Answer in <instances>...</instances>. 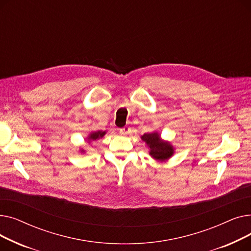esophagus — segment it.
Segmentation results:
<instances>
[{"mask_svg": "<svg viewBox=\"0 0 251 251\" xmlns=\"http://www.w3.org/2000/svg\"><path fill=\"white\" fill-rule=\"evenodd\" d=\"M130 132H131V128L129 126H125L120 129V134H122V135H127Z\"/></svg>", "mask_w": 251, "mask_h": 251, "instance_id": "obj_1", "label": "esophagus"}]
</instances>
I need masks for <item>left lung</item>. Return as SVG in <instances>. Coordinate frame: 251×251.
I'll return each instance as SVG.
<instances>
[{
	"instance_id": "8db88e82",
	"label": "left lung",
	"mask_w": 251,
	"mask_h": 251,
	"mask_svg": "<svg viewBox=\"0 0 251 251\" xmlns=\"http://www.w3.org/2000/svg\"><path fill=\"white\" fill-rule=\"evenodd\" d=\"M141 139L146 142L150 155L159 162H166L175 153V148L170 141L162 139L159 132L144 133Z\"/></svg>"
}]
</instances>
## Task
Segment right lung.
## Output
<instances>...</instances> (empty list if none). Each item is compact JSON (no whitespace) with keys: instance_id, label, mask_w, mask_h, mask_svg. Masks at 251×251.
I'll return each instance as SVG.
<instances>
[{"instance_id":"obj_1","label":"right lung","mask_w":251,"mask_h":251,"mask_svg":"<svg viewBox=\"0 0 251 251\" xmlns=\"http://www.w3.org/2000/svg\"><path fill=\"white\" fill-rule=\"evenodd\" d=\"M107 133V131H102V130H98V131H91V132L88 134V136L86 137V140L88 142H92V141H96L101 137L104 136V134ZM80 152L84 153L85 151L80 149Z\"/></svg>"}]
</instances>
